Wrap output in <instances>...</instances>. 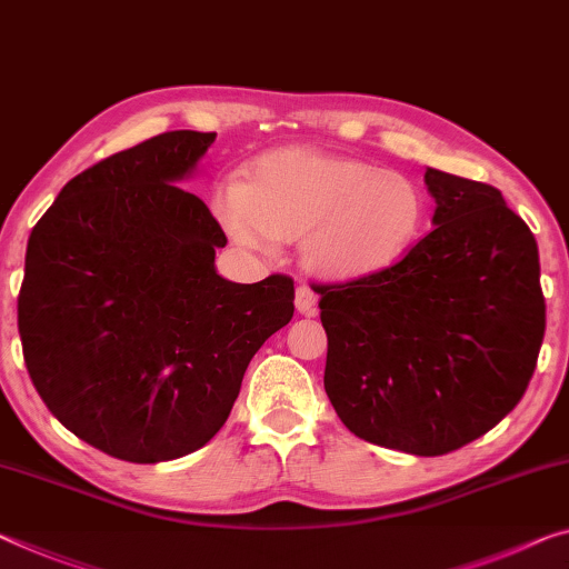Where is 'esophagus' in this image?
Wrapping results in <instances>:
<instances>
[{
    "instance_id": "esophagus-1",
    "label": "esophagus",
    "mask_w": 569,
    "mask_h": 569,
    "mask_svg": "<svg viewBox=\"0 0 569 569\" xmlns=\"http://www.w3.org/2000/svg\"><path fill=\"white\" fill-rule=\"evenodd\" d=\"M296 311H299V313L317 311V293H313L309 286L296 288Z\"/></svg>"
}]
</instances>
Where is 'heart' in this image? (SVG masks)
Returning <instances> with one entry per match:
<instances>
[{
  "label": "heart",
  "instance_id": "heart-1",
  "mask_svg": "<svg viewBox=\"0 0 569 569\" xmlns=\"http://www.w3.org/2000/svg\"><path fill=\"white\" fill-rule=\"evenodd\" d=\"M427 193L406 173L291 146L252 160L244 183L214 193L222 230L244 250L299 240L303 268L352 283L398 266L427 230Z\"/></svg>",
  "mask_w": 569,
  "mask_h": 569
}]
</instances>
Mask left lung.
<instances>
[{
  "instance_id": "left-lung-1",
  "label": "left lung",
  "mask_w": 569,
  "mask_h": 569,
  "mask_svg": "<svg viewBox=\"0 0 569 569\" xmlns=\"http://www.w3.org/2000/svg\"><path fill=\"white\" fill-rule=\"evenodd\" d=\"M423 183L435 230L386 273L317 293L337 417L366 442L435 457L521 401L547 307L537 240L501 191L437 168Z\"/></svg>"
}]
</instances>
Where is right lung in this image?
<instances>
[{
  "label": "right lung",
  "mask_w": 569,
  "mask_h": 569,
  "mask_svg": "<svg viewBox=\"0 0 569 569\" xmlns=\"http://www.w3.org/2000/svg\"><path fill=\"white\" fill-rule=\"evenodd\" d=\"M217 132L176 130L68 181L24 256V366L68 431L127 462L197 452L252 355L293 317V281L217 273L227 237L183 189Z\"/></svg>",
  "instance_id": "1"
}]
</instances>
